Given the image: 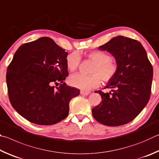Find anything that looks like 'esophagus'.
<instances>
[{
	"label": "esophagus",
	"mask_w": 159,
	"mask_h": 159,
	"mask_svg": "<svg viewBox=\"0 0 159 159\" xmlns=\"http://www.w3.org/2000/svg\"><path fill=\"white\" fill-rule=\"evenodd\" d=\"M90 93H91L90 91H83V90L80 91V93H81L82 95H83V96H87Z\"/></svg>",
	"instance_id": "34e87169"
}]
</instances>
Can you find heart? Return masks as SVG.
I'll use <instances>...</instances> for the list:
<instances>
[{"label": "heart", "instance_id": "heart-1", "mask_svg": "<svg viewBox=\"0 0 159 159\" xmlns=\"http://www.w3.org/2000/svg\"><path fill=\"white\" fill-rule=\"evenodd\" d=\"M87 57L94 62L91 70V75L77 73L69 77V84L83 91H89L98 87L101 80L107 82L112 80L118 73L119 65L116 60L112 59L107 53L102 51H93L87 54ZM81 57L74 52L66 57V66L70 71L73 72L79 68Z\"/></svg>", "mask_w": 159, "mask_h": 159}]
</instances>
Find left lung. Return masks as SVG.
Returning <instances> with one entry per match:
<instances>
[{
  "label": "left lung",
  "mask_w": 159,
  "mask_h": 159,
  "mask_svg": "<svg viewBox=\"0 0 159 159\" xmlns=\"http://www.w3.org/2000/svg\"><path fill=\"white\" fill-rule=\"evenodd\" d=\"M111 53L119 65L118 73L104 89L96 91L101 104L92 109L97 121L109 126H119L134 119L146 106L151 95L153 68L140 42L116 36L98 48Z\"/></svg>",
  "instance_id": "8db88e82"
}]
</instances>
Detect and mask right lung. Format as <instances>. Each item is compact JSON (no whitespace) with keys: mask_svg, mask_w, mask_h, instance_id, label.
<instances>
[{"mask_svg":"<svg viewBox=\"0 0 159 159\" xmlns=\"http://www.w3.org/2000/svg\"><path fill=\"white\" fill-rule=\"evenodd\" d=\"M65 50L52 38H40L19 47L7 67L10 103L33 124L62 121L68 115L70 101L80 95L79 89L63 82L68 75Z\"/></svg>","mask_w":159,"mask_h":159,"instance_id":"1","label":"right lung"}]
</instances>
